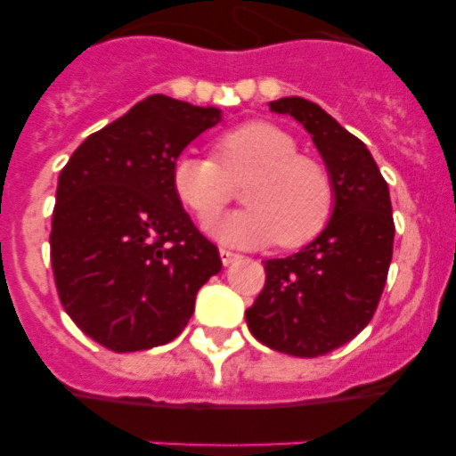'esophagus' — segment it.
Returning <instances> with one entry per match:
<instances>
[{
	"label": "esophagus",
	"mask_w": 456,
	"mask_h": 456,
	"mask_svg": "<svg viewBox=\"0 0 456 456\" xmlns=\"http://www.w3.org/2000/svg\"><path fill=\"white\" fill-rule=\"evenodd\" d=\"M219 256H221V263H224V267H228V265H232V263H237V260H240V256H237V253H232V251H228V248H221Z\"/></svg>",
	"instance_id": "obj_1"
}]
</instances>
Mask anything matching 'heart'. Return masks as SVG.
<instances>
[{
    "mask_svg": "<svg viewBox=\"0 0 456 456\" xmlns=\"http://www.w3.org/2000/svg\"><path fill=\"white\" fill-rule=\"evenodd\" d=\"M244 189L247 209L212 225V235L228 247L299 248L326 228L336 205L333 180L313 157L299 155L289 132L251 120L216 141V159L184 152L173 164V191L180 203L208 225L232 200V184Z\"/></svg>",
    "mask_w": 456,
    "mask_h": 456,
    "instance_id": "b5f03b06",
    "label": "heart"
}]
</instances>
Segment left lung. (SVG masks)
Returning a JSON list of instances; mask_svg holds the SVG:
<instances>
[{
    "label": "left lung",
    "mask_w": 456,
    "mask_h": 456,
    "mask_svg": "<svg viewBox=\"0 0 456 456\" xmlns=\"http://www.w3.org/2000/svg\"><path fill=\"white\" fill-rule=\"evenodd\" d=\"M269 109L299 120L313 136L336 205L308 247L265 263L267 281L247 310V324L276 352L324 356L363 331L384 292L395 240L388 184L363 141L320 104L281 98Z\"/></svg>",
    "instance_id": "8db88e82"
}]
</instances>
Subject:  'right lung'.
<instances>
[{
	"label": "right lung",
	"instance_id": "right-lung-1",
	"mask_svg": "<svg viewBox=\"0 0 456 456\" xmlns=\"http://www.w3.org/2000/svg\"><path fill=\"white\" fill-rule=\"evenodd\" d=\"M221 120L216 107L141 100L88 136L59 175L50 257L72 322L111 352L178 338L196 292L221 272L219 248L173 191L180 152Z\"/></svg>",
	"mask_w": 456,
	"mask_h": 456
}]
</instances>
